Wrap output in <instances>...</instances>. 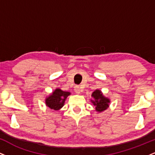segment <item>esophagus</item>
<instances>
[{
    "label": "esophagus",
    "mask_w": 155,
    "mask_h": 155,
    "mask_svg": "<svg viewBox=\"0 0 155 155\" xmlns=\"http://www.w3.org/2000/svg\"><path fill=\"white\" fill-rule=\"evenodd\" d=\"M74 90H75V92L76 94H80L81 92V89L79 86H76L74 87Z\"/></svg>",
    "instance_id": "1"
}]
</instances>
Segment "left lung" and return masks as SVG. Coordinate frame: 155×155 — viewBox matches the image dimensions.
Segmentation results:
<instances>
[{
  "label": "left lung",
  "mask_w": 155,
  "mask_h": 155,
  "mask_svg": "<svg viewBox=\"0 0 155 155\" xmlns=\"http://www.w3.org/2000/svg\"><path fill=\"white\" fill-rule=\"evenodd\" d=\"M92 99L90 101L95 106V111L98 113L106 111L109 107L111 101L108 97L104 96L100 90H95L92 93Z\"/></svg>",
  "instance_id": "8db88e82"
}]
</instances>
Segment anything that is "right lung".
<instances>
[{"label":"right lung","mask_w":155,"mask_h":155,"mask_svg":"<svg viewBox=\"0 0 155 155\" xmlns=\"http://www.w3.org/2000/svg\"><path fill=\"white\" fill-rule=\"evenodd\" d=\"M70 95V92L63 91L60 88L55 89L45 98L46 106L54 111H58L64 106L68 96Z\"/></svg>","instance_id":"add662e5"}]
</instances>
